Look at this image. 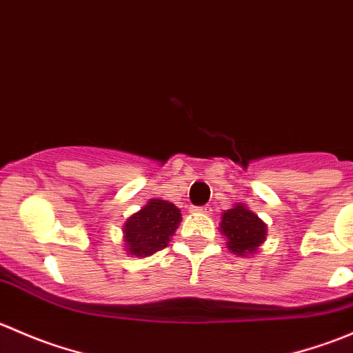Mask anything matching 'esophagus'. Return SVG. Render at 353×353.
Instances as JSON below:
<instances>
[{
  "mask_svg": "<svg viewBox=\"0 0 353 353\" xmlns=\"http://www.w3.org/2000/svg\"><path fill=\"white\" fill-rule=\"evenodd\" d=\"M193 212H196V213H206V215H210V213H212V208H210L208 205H205V206H194Z\"/></svg>",
  "mask_w": 353,
  "mask_h": 353,
  "instance_id": "obj_1",
  "label": "esophagus"
}]
</instances>
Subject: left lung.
Instances as JSON below:
<instances>
[{"mask_svg":"<svg viewBox=\"0 0 353 353\" xmlns=\"http://www.w3.org/2000/svg\"><path fill=\"white\" fill-rule=\"evenodd\" d=\"M220 232L225 236L227 248L237 256L256 254L266 239V223L239 203L222 215Z\"/></svg>","mask_w":353,"mask_h":353,"instance_id":"8db88e82","label":"left lung"}]
</instances>
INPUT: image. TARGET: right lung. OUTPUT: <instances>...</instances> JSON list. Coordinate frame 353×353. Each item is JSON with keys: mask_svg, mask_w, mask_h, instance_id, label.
Here are the masks:
<instances>
[{"mask_svg": "<svg viewBox=\"0 0 353 353\" xmlns=\"http://www.w3.org/2000/svg\"><path fill=\"white\" fill-rule=\"evenodd\" d=\"M181 212L165 199H150L123 225L128 254L147 258L167 248L181 223Z\"/></svg>", "mask_w": 353, "mask_h": 353, "instance_id": "obj_1", "label": "right lung"}]
</instances>
